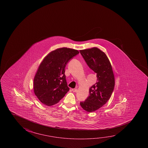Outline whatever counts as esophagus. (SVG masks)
I'll use <instances>...</instances> for the list:
<instances>
[{"mask_svg": "<svg viewBox=\"0 0 148 148\" xmlns=\"http://www.w3.org/2000/svg\"><path fill=\"white\" fill-rule=\"evenodd\" d=\"M72 91L74 92H77V89H76V88L72 89Z\"/></svg>", "mask_w": 148, "mask_h": 148, "instance_id": "1", "label": "esophagus"}]
</instances>
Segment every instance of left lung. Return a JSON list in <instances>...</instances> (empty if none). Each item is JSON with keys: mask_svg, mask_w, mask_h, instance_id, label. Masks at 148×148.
<instances>
[{"mask_svg": "<svg viewBox=\"0 0 148 148\" xmlns=\"http://www.w3.org/2000/svg\"><path fill=\"white\" fill-rule=\"evenodd\" d=\"M80 53L91 70L97 73V80L89 89V95L81 107L86 111L93 112L108 101L114 87V76L111 63L104 52L97 47L80 50Z\"/></svg>", "mask_w": 148, "mask_h": 148, "instance_id": "1", "label": "left lung"}]
</instances>
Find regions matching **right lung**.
I'll return each mask as SVG.
<instances>
[{
	"label": "right lung",
	"instance_id": "right-lung-1",
	"mask_svg": "<svg viewBox=\"0 0 148 148\" xmlns=\"http://www.w3.org/2000/svg\"><path fill=\"white\" fill-rule=\"evenodd\" d=\"M78 53L77 50L62 47L51 51L45 57L34 79V94L42 103L53 105L69 91L65 68L68 61Z\"/></svg>",
	"mask_w": 148,
	"mask_h": 148
}]
</instances>
